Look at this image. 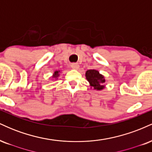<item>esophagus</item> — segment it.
<instances>
[{"label": "esophagus", "instance_id": "obj_1", "mask_svg": "<svg viewBox=\"0 0 152 152\" xmlns=\"http://www.w3.org/2000/svg\"><path fill=\"white\" fill-rule=\"evenodd\" d=\"M71 68L74 70H78L79 69V65L78 64H71Z\"/></svg>", "mask_w": 152, "mask_h": 152}]
</instances>
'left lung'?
<instances>
[{"instance_id": "1", "label": "left lung", "mask_w": 152, "mask_h": 152, "mask_svg": "<svg viewBox=\"0 0 152 152\" xmlns=\"http://www.w3.org/2000/svg\"><path fill=\"white\" fill-rule=\"evenodd\" d=\"M86 78L89 83L91 88L96 91H102L105 88L104 83L106 80L104 76L99 73V71L95 69H90L86 71Z\"/></svg>"}]
</instances>
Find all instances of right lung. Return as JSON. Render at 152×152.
I'll list each match as a JSON object with an SVG mask.
<instances>
[{
	"instance_id": "1",
	"label": "right lung",
	"mask_w": 152,
	"mask_h": 152,
	"mask_svg": "<svg viewBox=\"0 0 152 152\" xmlns=\"http://www.w3.org/2000/svg\"><path fill=\"white\" fill-rule=\"evenodd\" d=\"M61 71H54V73L53 74V78H57L59 76V73H60Z\"/></svg>"
}]
</instances>
